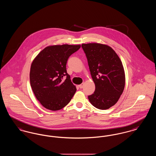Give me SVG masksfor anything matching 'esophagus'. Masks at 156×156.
Returning a JSON list of instances; mask_svg holds the SVG:
<instances>
[{
    "mask_svg": "<svg viewBox=\"0 0 156 156\" xmlns=\"http://www.w3.org/2000/svg\"><path fill=\"white\" fill-rule=\"evenodd\" d=\"M83 86H84V83H81V85H79V87L81 89V88H82L83 87Z\"/></svg>",
    "mask_w": 156,
    "mask_h": 156,
    "instance_id": "1",
    "label": "esophagus"
}]
</instances>
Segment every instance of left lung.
I'll use <instances>...</instances> for the list:
<instances>
[{
  "label": "left lung",
  "mask_w": 156,
  "mask_h": 156,
  "mask_svg": "<svg viewBox=\"0 0 156 156\" xmlns=\"http://www.w3.org/2000/svg\"><path fill=\"white\" fill-rule=\"evenodd\" d=\"M92 78L95 85L93 94L88 96L90 104L105 110L116 104L125 85L122 62L116 52L108 45L82 44Z\"/></svg>",
  "instance_id": "1"
}]
</instances>
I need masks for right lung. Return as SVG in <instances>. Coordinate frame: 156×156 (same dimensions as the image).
Instances as JSON below:
<instances>
[{
	"label": "right lung",
	"mask_w": 156,
	"mask_h": 156,
	"mask_svg": "<svg viewBox=\"0 0 156 156\" xmlns=\"http://www.w3.org/2000/svg\"><path fill=\"white\" fill-rule=\"evenodd\" d=\"M81 45H54L45 47L33 61L30 85L37 100L45 108L58 111L70 102L76 90L67 73L69 56ZM66 76V80L63 77Z\"/></svg>",
	"instance_id": "obj_1"
}]
</instances>
